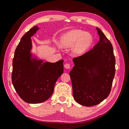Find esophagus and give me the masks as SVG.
<instances>
[{
    "instance_id": "esophagus-1",
    "label": "esophagus",
    "mask_w": 129,
    "mask_h": 129,
    "mask_svg": "<svg viewBox=\"0 0 129 129\" xmlns=\"http://www.w3.org/2000/svg\"><path fill=\"white\" fill-rule=\"evenodd\" d=\"M64 67L66 69H69L70 68H71V65H70V64L69 63H66L64 65Z\"/></svg>"
}]
</instances>
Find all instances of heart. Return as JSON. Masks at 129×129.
I'll list each match as a JSON object with an SVG mask.
<instances>
[{"mask_svg": "<svg viewBox=\"0 0 129 129\" xmlns=\"http://www.w3.org/2000/svg\"><path fill=\"white\" fill-rule=\"evenodd\" d=\"M91 41L90 35L80 29H72L61 37L60 45L63 48H72L73 47V52L80 55L87 49Z\"/></svg>", "mask_w": 129, "mask_h": 129, "instance_id": "b5f03b06", "label": "heart"}]
</instances>
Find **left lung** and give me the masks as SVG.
I'll use <instances>...</instances> for the list:
<instances>
[{"instance_id": "left-lung-1", "label": "left lung", "mask_w": 129, "mask_h": 129, "mask_svg": "<svg viewBox=\"0 0 129 129\" xmlns=\"http://www.w3.org/2000/svg\"><path fill=\"white\" fill-rule=\"evenodd\" d=\"M100 41L93 48L73 59L75 66L70 72L73 97L85 107L102 102L110 92L115 74V57L112 46L96 27Z\"/></svg>"}]
</instances>
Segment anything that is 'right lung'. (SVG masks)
<instances>
[{
  "mask_svg": "<svg viewBox=\"0 0 129 129\" xmlns=\"http://www.w3.org/2000/svg\"><path fill=\"white\" fill-rule=\"evenodd\" d=\"M39 29L34 26L21 38L13 59L12 82L20 98L28 103L44 102L52 96L56 81L63 73V60L44 62L33 57L31 37Z\"/></svg>",
  "mask_w": 129,
  "mask_h": 129,
  "instance_id": "right-lung-1",
  "label": "right lung"
}]
</instances>
